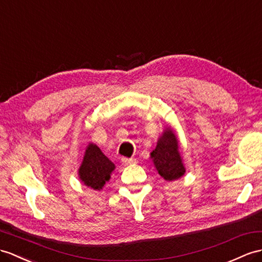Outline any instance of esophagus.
Here are the masks:
<instances>
[{
  "mask_svg": "<svg viewBox=\"0 0 262 262\" xmlns=\"http://www.w3.org/2000/svg\"><path fill=\"white\" fill-rule=\"evenodd\" d=\"M121 162H122L123 165H129V164L135 162V160H133V159H129V158H122L121 159Z\"/></svg>",
  "mask_w": 262,
  "mask_h": 262,
  "instance_id": "34e87169",
  "label": "esophagus"
}]
</instances>
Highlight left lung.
<instances>
[{"mask_svg":"<svg viewBox=\"0 0 262 262\" xmlns=\"http://www.w3.org/2000/svg\"><path fill=\"white\" fill-rule=\"evenodd\" d=\"M151 158L159 174L165 180H177L186 172L179 153L177 137L171 129L163 132L162 137L159 139L157 148L151 152Z\"/></svg>","mask_w":262,"mask_h":262,"instance_id":"8db88e82","label":"left lung"}]
</instances>
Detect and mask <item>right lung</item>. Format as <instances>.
Returning <instances> with one entry per match:
<instances>
[{"label":"right lung","instance_id":"add662e5","mask_svg":"<svg viewBox=\"0 0 262 262\" xmlns=\"http://www.w3.org/2000/svg\"><path fill=\"white\" fill-rule=\"evenodd\" d=\"M114 164L107 159L100 148L90 143L85 150L83 162L79 169V176L85 186L94 190H100L109 181Z\"/></svg>","mask_w":262,"mask_h":262}]
</instances>
